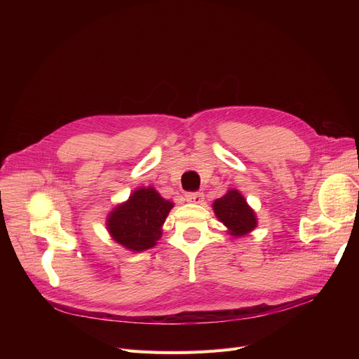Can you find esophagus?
Wrapping results in <instances>:
<instances>
[{
  "label": "esophagus",
  "mask_w": 359,
  "mask_h": 359,
  "mask_svg": "<svg viewBox=\"0 0 359 359\" xmlns=\"http://www.w3.org/2000/svg\"><path fill=\"white\" fill-rule=\"evenodd\" d=\"M186 201L190 202V203H202L203 202V193L189 191V193H186Z\"/></svg>",
  "instance_id": "esophagus-1"
}]
</instances>
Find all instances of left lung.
<instances>
[{
    "instance_id": "1",
    "label": "left lung",
    "mask_w": 359,
    "mask_h": 359,
    "mask_svg": "<svg viewBox=\"0 0 359 359\" xmlns=\"http://www.w3.org/2000/svg\"><path fill=\"white\" fill-rule=\"evenodd\" d=\"M214 212L233 236H244L257 226L255 211L238 190H229L212 203Z\"/></svg>"
}]
</instances>
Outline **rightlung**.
Segmentation results:
<instances>
[{
  "label": "right lung",
  "mask_w": 359,
  "mask_h": 359,
  "mask_svg": "<svg viewBox=\"0 0 359 359\" xmlns=\"http://www.w3.org/2000/svg\"><path fill=\"white\" fill-rule=\"evenodd\" d=\"M172 208L173 203L153 187L137 189L107 215V231L118 244L132 252H144L161 238V226Z\"/></svg>",
  "instance_id": "right-lung-1"
}]
</instances>
